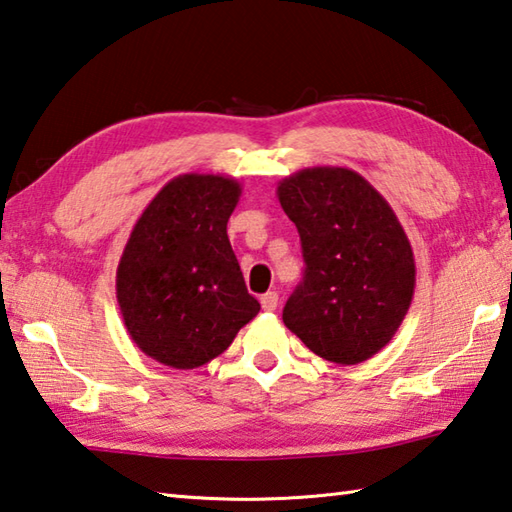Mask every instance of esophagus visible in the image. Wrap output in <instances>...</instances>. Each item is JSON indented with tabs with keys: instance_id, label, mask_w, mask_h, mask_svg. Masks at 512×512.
<instances>
[{
	"instance_id": "1",
	"label": "esophagus",
	"mask_w": 512,
	"mask_h": 512,
	"mask_svg": "<svg viewBox=\"0 0 512 512\" xmlns=\"http://www.w3.org/2000/svg\"><path fill=\"white\" fill-rule=\"evenodd\" d=\"M259 302H262V308L266 310V313H273V310H275L277 304H279V295L273 290V293L262 295V299H259Z\"/></svg>"
}]
</instances>
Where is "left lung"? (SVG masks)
<instances>
[{
  "mask_svg": "<svg viewBox=\"0 0 512 512\" xmlns=\"http://www.w3.org/2000/svg\"><path fill=\"white\" fill-rule=\"evenodd\" d=\"M277 199L306 262L286 328L328 362H366L395 337L415 293L413 248L395 210L342 166L297 170L277 184Z\"/></svg>",
  "mask_w": 512,
  "mask_h": 512,
  "instance_id": "8db88e82",
  "label": "left lung"
}]
</instances>
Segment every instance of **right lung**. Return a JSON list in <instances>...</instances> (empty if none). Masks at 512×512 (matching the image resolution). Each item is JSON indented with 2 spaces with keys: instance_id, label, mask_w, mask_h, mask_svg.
Returning a JSON list of instances; mask_svg holds the SVG:
<instances>
[{
  "instance_id": "obj_1",
  "label": "right lung",
  "mask_w": 512,
  "mask_h": 512,
  "mask_svg": "<svg viewBox=\"0 0 512 512\" xmlns=\"http://www.w3.org/2000/svg\"><path fill=\"white\" fill-rule=\"evenodd\" d=\"M239 197L242 184L233 177L179 175L130 230L117 266V304L130 339L159 364H208L259 313L226 233Z\"/></svg>"
}]
</instances>
